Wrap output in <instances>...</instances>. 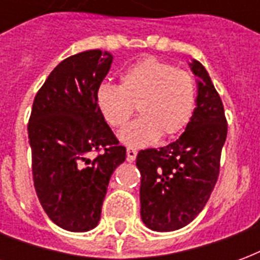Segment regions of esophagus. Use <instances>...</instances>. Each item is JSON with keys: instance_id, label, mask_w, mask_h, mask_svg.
Instances as JSON below:
<instances>
[{"instance_id": "34e87169", "label": "esophagus", "mask_w": 260, "mask_h": 260, "mask_svg": "<svg viewBox=\"0 0 260 260\" xmlns=\"http://www.w3.org/2000/svg\"><path fill=\"white\" fill-rule=\"evenodd\" d=\"M136 154H138V150L134 149V147H128V149H126V157H128L129 161H134V160H135Z\"/></svg>"}]
</instances>
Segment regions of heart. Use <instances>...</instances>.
Returning <instances> with one entry per match:
<instances>
[{
	"label": "heart",
	"instance_id": "obj_1",
	"mask_svg": "<svg viewBox=\"0 0 260 260\" xmlns=\"http://www.w3.org/2000/svg\"><path fill=\"white\" fill-rule=\"evenodd\" d=\"M198 87L191 72L169 61L147 57L119 75V85L104 82L96 89V106L113 128L124 126L138 106L139 118L121 132L129 146H147L178 135L189 124Z\"/></svg>",
	"mask_w": 260,
	"mask_h": 260
}]
</instances>
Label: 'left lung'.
<instances>
[{"label":"left lung","instance_id":"obj_1","mask_svg":"<svg viewBox=\"0 0 260 260\" xmlns=\"http://www.w3.org/2000/svg\"><path fill=\"white\" fill-rule=\"evenodd\" d=\"M199 78L196 108L182 135L160 149L136 156L141 171V217L154 231H174L189 224L212 195L227 138L223 102L205 67L193 61Z\"/></svg>","mask_w":260,"mask_h":260}]
</instances>
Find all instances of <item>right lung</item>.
<instances>
[{
  "label": "right lung",
  "mask_w": 260,
  "mask_h": 260,
  "mask_svg": "<svg viewBox=\"0 0 260 260\" xmlns=\"http://www.w3.org/2000/svg\"><path fill=\"white\" fill-rule=\"evenodd\" d=\"M111 62L113 55L102 50L65 58L31 107L27 134L35 189L48 217L68 231L96 227L111 174L126 156L94 99ZM93 151L99 154L91 160Z\"/></svg>",
  "instance_id": "1"
}]
</instances>
